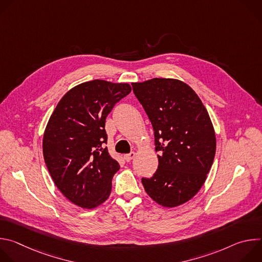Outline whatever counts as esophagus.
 <instances>
[{"label":"esophagus","instance_id":"34e87169","mask_svg":"<svg viewBox=\"0 0 262 262\" xmlns=\"http://www.w3.org/2000/svg\"><path fill=\"white\" fill-rule=\"evenodd\" d=\"M135 157H136V154H135V152H130V154L124 156V160H125L126 162H130L133 159H135Z\"/></svg>","mask_w":262,"mask_h":262}]
</instances>
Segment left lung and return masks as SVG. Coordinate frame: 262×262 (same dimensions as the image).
I'll use <instances>...</instances> for the list:
<instances>
[{"label":"left lung","mask_w":262,"mask_h":262,"mask_svg":"<svg viewBox=\"0 0 262 262\" xmlns=\"http://www.w3.org/2000/svg\"><path fill=\"white\" fill-rule=\"evenodd\" d=\"M134 93L150 119L160 151L159 168L142 178L148 196L172 208L191 200L202 188L215 155V133L196 92L177 79L133 83Z\"/></svg>","instance_id":"obj_1"}]
</instances>
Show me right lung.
Instances as JSON below:
<instances>
[{"instance_id": "obj_1", "label": "right lung", "mask_w": 262, "mask_h": 262, "mask_svg": "<svg viewBox=\"0 0 262 262\" xmlns=\"http://www.w3.org/2000/svg\"><path fill=\"white\" fill-rule=\"evenodd\" d=\"M130 91L127 83H82L64 94L49 119L45 162L59 191L82 208H95L111 194L112 178L120 166L104 147L105 118Z\"/></svg>"}]
</instances>
